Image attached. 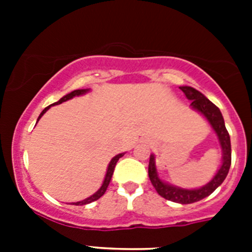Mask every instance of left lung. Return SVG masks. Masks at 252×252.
Returning a JSON list of instances; mask_svg holds the SVG:
<instances>
[{"label": "left lung", "instance_id": "8db88e82", "mask_svg": "<svg viewBox=\"0 0 252 252\" xmlns=\"http://www.w3.org/2000/svg\"><path fill=\"white\" fill-rule=\"evenodd\" d=\"M180 90L183 91L187 98L192 101L190 106L194 110L199 111L208 120L212 128L217 133L222 151H223L222 165L220 168V170L217 171V174L213 177V179L208 184H206V186L199 189H183L179 188V187L169 186V184H165L164 182H161L159 179V177H158L157 168H155V158H154V155H150V161H149V178H150L155 190L159 193V195H161L162 198H165L168 201L175 202V203L189 204L208 197L209 194H212L216 189L223 183V180L226 179L231 166V140L230 135H228V131H227L226 126H224V121L223 117H222L221 111H220V108L216 104H213L199 91L194 90L192 87H180Z\"/></svg>", "mask_w": 252, "mask_h": 252}]
</instances>
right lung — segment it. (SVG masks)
<instances>
[{
    "mask_svg": "<svg viewBox=\"0 0 252 252\" xmlns=\"http://www.w3.org/2000/svg\"><path fill=\"white\" fill-rule=\"evenodd\" d=\"M86 92H88V90H77V91H73V92H70V93H69V94L64 95L63 98H60L59 101L55 102V103H53V104L63 103V102L68 101V99H70V98H73V97H75V95L84 94V93H86ZM50 106H51V104H50ZM50 106H48V107H45V108H44L43 112L40 113V116H39V119H37V121H39L40 117H41V116H43L44 113H45L46 111L49 110V108H50ZM121 157H124V154H119V155H116V157L113 158V159L110 161V165H108V168H107L106 178H104L103 184H102L101 188H99L98 190H97V192L94 193V194L91 195V197H90V198H87V199H84V201L77 202V203H73V204H74V206H83V204H88V203H91V202L97 201L98 198H101L102 195L104 194V192H106V190H107V187H108V184H110V182H111V178H112L113 170H115V166H116V162L119 161V159H120V158H121Z\"/></svg>",
    "mask_w": 252,
    "mask_h": 252,
    "instance_id": "add662e5",
    "label": "right lung"
}]
</instances>
